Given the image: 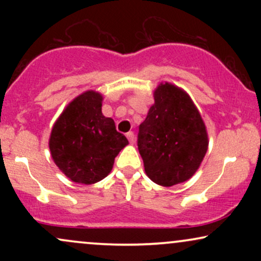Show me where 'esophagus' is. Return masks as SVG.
<instances>
[{"label": "esophagus", "mask_w": 261, "mask_h": 261, "mask_svg": "<svg viewBox=\"0 0 261 261\" xmlns=\"http://www.w3.org/2000/svg\"><path fill=\"white\" fill-rule=\"evenodd\" d=\"M126 137H127L128 142H130L131 145H133V143L135 142V134L133 133V131H128V133L126 134Z\"/></svg>", "instance_id": "obj_1"}]
</instances>
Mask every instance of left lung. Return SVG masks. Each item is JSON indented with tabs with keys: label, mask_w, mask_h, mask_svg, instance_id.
Instances as JSON below:
<instances>
[{
	"label": "left lung",
	"mask_w": 261,
	"mask_h": 261,
	"mask_svg": "<svg viewBox=\"0 0 261 261\" xmlns=\"http://www.w3.org/2000/svg\"><path fill=\"white\" fill-rule=\"evenodd\" d=\"M137 146L146 174L162 187L190 179L207 151L208 141L199 110L190 97L170 83L154 91V104L140 125Z\"/></svg>",
	"instance_id": "1"
}]
</instances>
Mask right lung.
<instances>
[{
  "label": "right lung",
  "instance_id": "obj_1",
  "mask_svg": "<svg viewBox=\"0 0 261 261\" xmlns=\"http://www.w3.org/2000/svg\"><path fill=\"white\" fill-rule=\"evenodd\" d=\"M99 93L88 91L68 104L54 125L49 147L56 166L74 182L94 184L109 174L127 145L112 118L101 114Z\"/></svg>",
  "mask_w": 261,
  "mask_h": 261
}]
</instances>
